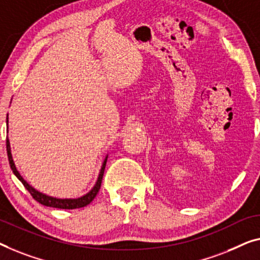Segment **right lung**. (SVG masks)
Returning <instances> with one entry per match:
<instances>
[{
	"instance_id": "add662e5",
	"label": "right lung",
	"mask_w": 260,
	"mask_h": 260,
	"mask_svg": "<svg viewBox=\"0 0 260 260\" xmlns=\"http://www.w3.org/2000/svg\"><path fill=\"white\" fill-rule=\"evenodd\" d=\"M7 126H8V115H7ZM7 153H8V160H9V165H10L11 170H13L15 176H16L17 179L22 182L26 190L31 193V196L34 197V200H36L38 203L46 205V207L58 208V209H78V208L86 207L87 204H90L92 201L94 200V197L96 196V193H98L99 189H100V185H102L104 172H105L106 162H107V156H106L105 160H104V162H103L102 169H100L98 180H96L94 187H93L91 190L86 193V195L78 197V199H56V197L48 196V195H45V193H42L38 190H36V189L31 187L28 182H26L21 176V174L18 173L16 166H15V164H14L13 156H11L10 142H9V139H8V137H7Z\"/></svg>"
}]
</instances>
